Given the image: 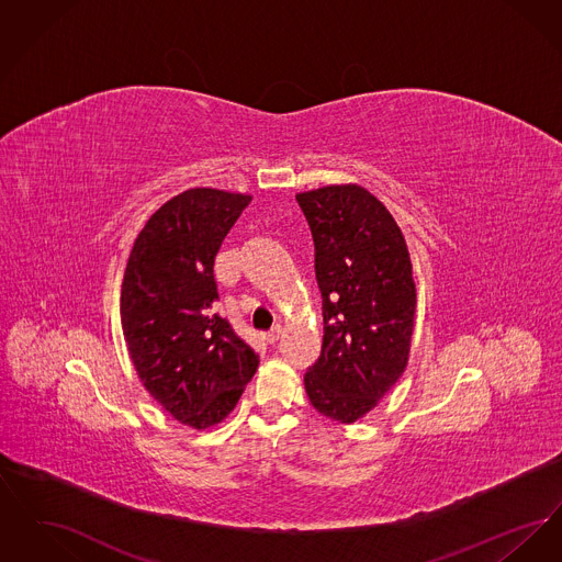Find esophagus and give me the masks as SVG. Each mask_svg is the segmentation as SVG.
<instances>
[{
  "label": "esophagus",
  "instance_id": "34e87169",
  "mask_svg": "<svg viewBox=\"0 0 562 562\" xmlns=\"http://www.w3.org/2000/svg\"><path fill=\"white\" fill-rule=\"evenodd\" d=\"M280 337H282V326H280V324H276L271 330L266 333V341H268V344H276Z\"/></svg>",
  "mask_w": 562,
  "mask_h": 562
}]
</instances>
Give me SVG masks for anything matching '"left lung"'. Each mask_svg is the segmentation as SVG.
Instances as JSON below:
<instances>
[{
    "label": "left lung",
    "mask_w": 562,
    "mask_h": 562,
    "mask_svg": "<svg viewBox=\"0 0 562 562\" xmlns=\"http://www.w3.org/2000/svg\"><path fill=\"white\" fill-rule=\"evenodd\" d=\"M314 238L322 294L321 358L305 392L324 417L351 424L398 381L411 348L417 293L401 227L358 186L299 193Z\"/></svg>",
    "instance_id": "left-lung-1"
}]
</instances>
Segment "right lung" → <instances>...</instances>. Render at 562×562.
<instances>
[{
  "instance_id": "1",
  "label": "right lung",
  "mask_w": 562,
  "mask_h": 562,
  "mask_svg": "<svg viewBox=\"0 0 562 562\" xmlns=\"http://www.w3.org/2000/svg\"><path fill=\"white\" fill-rule=\"evenodd\" d=\"M250 195L188 189L134 241L122 284V328L147 392L181 424L209 428L234 411L259 353L221 318L214 257Z\"/></svg>"
}]
</instances>
